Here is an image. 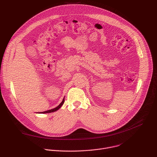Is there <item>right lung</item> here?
<instances>
[{
    "label": "right lung",
    "mask_w": 157,
    "mask_h": 157,
    "mask_svg": "<svg viewBox=\"0 0 157 157\" xmlns=\"http://www.w3.org/2000/svg\"><path fill=\"white\" fill-rule=\"evenodd\" d=\"M64 98H63L62 102L59 104V105H58L56 107H55V108H54V109H50V110H47V111L41 112V113H39V114H46V113H53V112H55V111L58 110L63 105V104H64Z\"/></svg>",
    "instance_id": "add662e5"
}]
</instances>
